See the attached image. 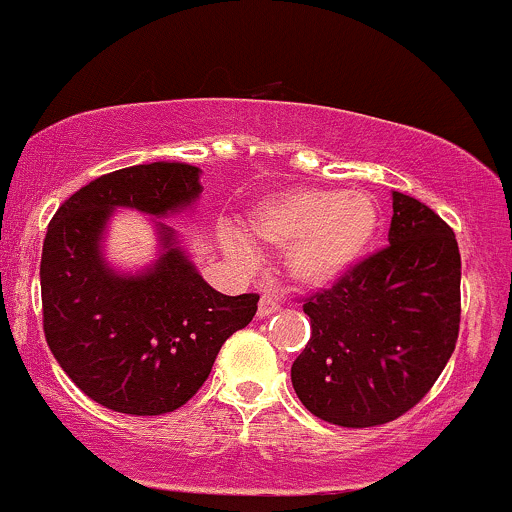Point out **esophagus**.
I'll return each mask as SVG.
<instances>
[{
	"label": "esophagus",
	"instance_id": "esophagus-1",
	"mask_svg": "<svg viewBox=\"0 0 512 512\" xmlns=\"http://www.w3.org/2000/svg\"><path fill=\"white\" fill-rule=\"evenodd\" d=\"M279 311V303L272 299V296H262L260 299V306H257V316L260 318H267L272 316V313Z\"/></svg>",
	"mask_w": 512,
	"mask_h": 512
}]
</instances>
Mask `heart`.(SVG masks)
Masks as SVG:
<instances>
[{
  "instance_id": "1",
  "label": "heart",
  "mask_w": 512,
  "mask_h": 512,
  "mask_svg": "<svg viewBox=\"0 0 512 512\" xmlns=\"http://www.w3.org/2000/svg\"><path fill=\"white\" fill-rule=\"evenodd\" d=\"M381 211L372 194L325 187H294L267 196L247 218L252 240L284 252V269L296 286L328 289L355 269L372 250ZM230 247L240 260L252 250L238 235Z\"/></svg>"
}]
</instances>
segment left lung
Wrapping results in <instances>:
<instances>
[{"instance_id":"left-lung-1","label":"left lung","mask_w":512,"mask_h":512,"mask_svg":"<svg viewBox=\"0 0 512 512\" xmlns=\"http://www.w3.org/2000/svg\"><path fill=\"white\" fill-rule=\"evenodd\" d=\"M391 196L389 245L303 303L311 340L291 364V384L308 411L342 428H374L411 411L457 345L454 230L423 201Z\"/></svg>"}]
</instances>
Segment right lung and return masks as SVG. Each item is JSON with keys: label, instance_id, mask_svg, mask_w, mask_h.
<instances>
[{"label": "right lung", "instance_id": "add662e5", "mask_svg": "<svg viewBox=\"0 0 512 512\" xmlns=\"http://www.w3.org/2000/svg\"><path fill=\"white\" fill-rule=\"evenodd\" d=\"M199 167L150 162L101 174L55 211L41 257L43 333L63 372L92 401L128 415L182 408L218 350L257 313V294L204 282L177 233L155 221L160 257L138 274L104 260L114 209L165 218L199 199Z\"/></svg>", "mask_w": 512, "mask_h": 512}]
</instances>
